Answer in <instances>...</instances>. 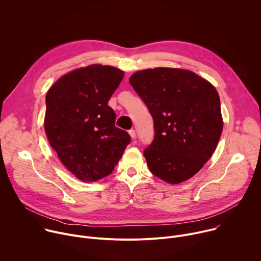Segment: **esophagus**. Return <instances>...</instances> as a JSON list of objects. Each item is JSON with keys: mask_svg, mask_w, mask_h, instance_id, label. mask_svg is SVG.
<instances>
[{"mask_svg": "<svg viewBox=\"0 0 261 261\" xmlns=\"http://www.w3.org/2000/svg\"><path fill=\"white\" fill-rule=\"evenodd\" d=\"M129 135H130V137H131L132 139H134V138L136 137V132H135V130H130V131H129Z\"/></svg>", "mask_w": 261, "mask_h": 261, "instance_id": "34e87169", "label": "esophagus"}]
</instances>
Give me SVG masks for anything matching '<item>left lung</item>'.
<instances>
[{
    "instance_id": "1",
    "label": "left lung",
    "mask_w": 261,
    "mask_h": 261,
    "mask_svg": "<svg viewBox=\"0 0 261 261\" xmlns=\"http://www.w3.org/2000/svg\"><path fill=\"white\" fill-rule=\"evenodd\" d=\"M130 84L154 120L155 136L143 155L151 172L176 185L213 156L223 130L220 97L198 74L159 67L135 72Z\"/></svg>"
}]
</instances>
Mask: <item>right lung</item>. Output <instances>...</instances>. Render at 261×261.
Listing matches in <instances>:
<instances>
[{
  "label": "right lung",
  "mask_w": 261,
  "mask_h": 261,
  "mask_svg": "<svg viewBox=\"0 0 261 261\" xmlns=\"http://www.w3.org/2000/svg\"><path fill=\"white\" fill-rule=\"evenodd\" d=\"M123 77L116 67L93 64L64 74L47 91V139L64 166L83 181L109 175L130 142L107 105Z\"/></svg>",
  "instance_id": "right-lung-1"
}]
</instances>
